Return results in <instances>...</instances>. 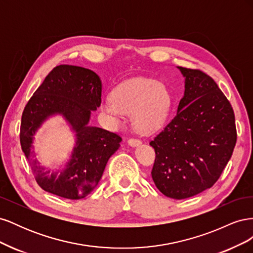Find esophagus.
<instances>
[{
  "label": "esophagus",
  "mask_w": 253,
  "mask_h": 253,
  "mask_svg": "<svg viewBox=\"0 0 253 253\" xmlns=\"http://www.w3.org/2000/svg\"><path fill=\"white\" fill-rule=\"evenodd\" d=\"M127 143L131 145V147H137V145L141 144V141L139 139H136V138H129L127 140Z\"/></svg>",
  "instance_id": "obj_1"
}]
</instances>
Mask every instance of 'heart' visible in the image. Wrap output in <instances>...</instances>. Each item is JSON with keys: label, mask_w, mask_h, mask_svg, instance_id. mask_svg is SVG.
<instances>
[{"label": "heart", "mask_w": 253, "mask_h": 253, "mask_svg": "<svg viewBox=\"0 0 253 253\" xmlns=\"http://www.w3.org/2000/svg\"><path fill=\"white\" fill-rule=\"evenodd\" d=\"M170 105L171 97L163 83L135 78L115 88L111 99L101 104V111L115 125L120 124L124 114H132L134 127L148 134L163 124Z\"/></svg>", "instance_id": "b5f03b06"}]
</instances>
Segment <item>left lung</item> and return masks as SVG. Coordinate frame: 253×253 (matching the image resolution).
<instances>
[{"label": "left lung", "mask_w": 253, "mask_h": 253, "mask_svg": "<svg viewBox=\"0 0 253 253\" xmlns=\"http://www.w3.org/2000/svg\"><path fill=\"white\" fill-rule=\"evenodd\" d=\"M185 95L176 116L150 142L152 178L168 197L183 200L211 188L236 143L232 106L216 82L200 70L180 67Z\"/></svg>", "instance_id": "1"}]
</instances>
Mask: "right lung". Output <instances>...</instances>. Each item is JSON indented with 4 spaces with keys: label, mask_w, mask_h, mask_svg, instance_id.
<instances>
[{
    "label": "right lung",
    "mask_w": 253,
    "mask_h": 253,
    "mask_svg": "<svg viewBox=\"0 0 253 253\" xmlns=\"http://www.w3.org/2000/svg\"><path fill=\"white\" fill-rule=\"evenodd\" d=\"M102 84L87 68L58 65L46 76L22 114L20 141L35 178L44 191L68 200H80L95 189L106 163L120 147L121 137L90 126L91 111L101 104ZM60 113L76 133L72 158L63 170H46L34 158L33 135L49 116Z\"/></svg>",
    "instance_id": "obj_1"
}]
</instances>
